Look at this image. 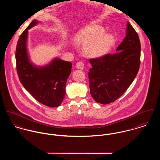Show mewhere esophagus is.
<instances>
[{
	"label": "esophagus",
	"instance_id": "1",
	"mask_svg": "<svg viewBox=\"0 0 160 160\" xmlns=\"http://www.w3.org/2000/svg\"><path fill=\"white\" fill-rule=\"evenodd\" d=\"M76 67L79 70H83L84 69V63L82 62H79L76 63Z\"/></svg>",
	"mask_w": 160,
	"mask_h": 160
}]
</instances>
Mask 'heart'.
Masks as SVG:
<instances>
[{
    "mask_svg": "<svg viewBox=\"0 0 160 160\" xmlns=\"http://www.w3.org/2000/svg\"><path fill=\"white\" fill-rule=\"evenodd\" d=\"M105 29L98 25H90L75 37L78 43L85 45L84 55L91 58H98L107 55L116 43L115 37L104 33Z\"/></svg>",
    "mask_w": 160,
    "mask_h": 160,
    "instance_id": "1",
    "label": "heart"
}]
</instances>
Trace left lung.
<instances>
[{"label":"left lung","mask_w":160,"mask_h":160,"mask_svg":"<svg viewBox=\"0 0 160 160\" xmlns=\"http://www.w3.org/2000/svg\"><path fill=\"white\" fill-rule=\"evenodd\" d=\"M117 52L90 60V93L94 100L106 104L120 97L136 78L140 66L141 43L129 22L126 35Z\"/></svg>","instance_id":"left-lung-1"}]
</instances>
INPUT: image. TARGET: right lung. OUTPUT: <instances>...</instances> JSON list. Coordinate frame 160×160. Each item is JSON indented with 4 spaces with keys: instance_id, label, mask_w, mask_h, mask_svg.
Wrapping results in <instances>:
<instances>
[{
    "instance_id": "1",
    "label": "right lung",
    "mask_w": 160,
    "mask_h": 160,
    "mask_svg": "<svg viewBox=\"0 0 160 160\" xmlns=\"http://www.w3.org/2000/svg\"><path fill=\"white\" fill-rule=\"evenodd\" d=\"M40 21L34 19L20 35L16 49L17 73L23 87L37 101L49 107H58L65 98V86L72 72V63L58 58L38 66L30 58L28 30Z\"/></svg>"
}]
</instances>
